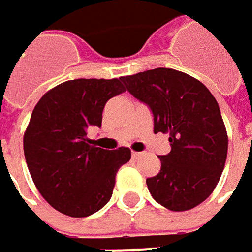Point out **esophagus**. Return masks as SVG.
<instances>
[{
    "mask_svg": "<svg viewBox=\"0 0 252 252\" xmlns=\"http://www.w3.org/2000/svg\"><path fill=\"white\" fill-rule=\"evenodd\" d=\"M131 156H132L134 158H138V157L141 156V153H138V151H132V153H131Z\"/></svg>",
    "mask_w": 252,
    "mask_h": 252,
    "instance_id": "1",
    "label": "esophagus"
}]
</instances>
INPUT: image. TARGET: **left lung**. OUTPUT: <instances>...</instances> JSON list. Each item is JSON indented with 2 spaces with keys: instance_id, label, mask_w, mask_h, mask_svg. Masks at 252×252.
I'll return each instance as SVG.
<instances>
[{
  "instance_id": "obj_1",
  "label": "left lung",
  "mask_w": 252,
  "mask_h": 252,
  "mask_svg": "<svg viewBox=\"0 0 252 252\" xmlns=\"http://www.w3.org/2000/svg\"><path fill=\"white\" fill-rule=\"evenodd\" d=\"M121 80L149 105L154 132L169 134L172 150L158 157L157 176L146 180L153 199L174 212L197 206L217 188L226 161L228 135L217 99L202 82L167 67Z\"/></svg>"
}]
</instances>
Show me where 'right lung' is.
<instances>
[{
  "label": "right lung",
  "mask_w": 252,
  "mask_h": 252,
  "mask_svg": "<svg viewBox=\"0 0 252 252\" xmlns=\"http://www.w3.org/2000/svg\"><path fill=\"white\" fill-rule=\"evenodd\" d=\"M126 92L120 79H75L46 92L24 132V156L37 190L59 212L89 217L112 196L131 150H103L86 137L101 126L105 103Z\"/></svg>",
  "instance_id": "right-lung-1"
}]
</instances>
